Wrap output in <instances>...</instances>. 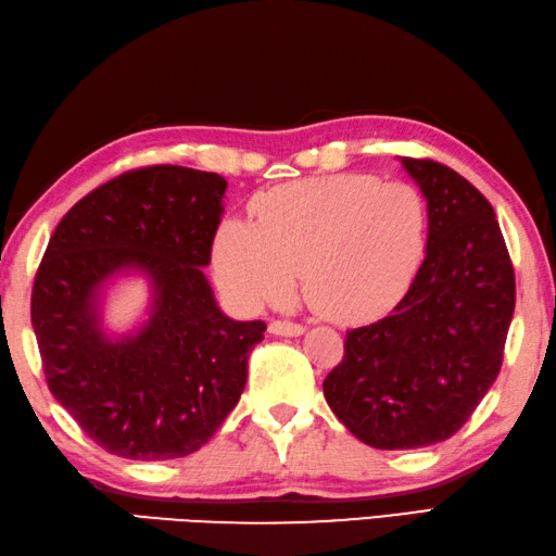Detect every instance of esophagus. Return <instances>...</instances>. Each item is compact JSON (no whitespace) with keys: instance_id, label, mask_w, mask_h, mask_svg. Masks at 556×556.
Returning a JSON list of instances; mask_svg holds the SVG:
<instances>
[{"instance_id":"obj_1","label":"esophagus","mask_w":556,"mask_h":556,"mask_svg":"<svg viewBox=\"0 0 556 556\" xmlns=\"http://www.w3.org/2000/svg\"><path fill=\"white\" fill-rule=\"evenodd\" d=\"M304 326L301 323H291V320H271L269 323V332L271 336H285V338H299L304 336Z\"/></svg>"}]
</instances>
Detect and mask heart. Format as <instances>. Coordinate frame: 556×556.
<instances>
[{
  "label": "heart",
  "mask_w": 556,
  "mask_h": 556,
  "mask_svg": "<svg viewBox=\"0 0 556 556\" xmlns=\"http://www.w3.org/2000/svg\"><path fill=\"white\" fill-rule=\"evenodd\" d=\"M250 214L224 220L214 238L218 287L245 311L289 299L301 269L320 316L375 320L408 294L428 257L430 208L406 181H289L260 194Z\"/></svg>",
  "instance_id": "obj_1"
}]
</instances>
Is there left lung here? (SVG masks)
Returning <instances> with one entry per match:
<instances>
[{"label":"left lung","mask_w":556,"mask_h":556,"mask_svg":"<svg viewBox=\"0 0 556 556\" xmlns=\"http://www.w3.org/2000/svg\"><path fill=\"white\" fill-rule=\"evenodd\" d=\"M430 208L416 285L387 318L348 332L323 381L330 410L377 450L452 438L496 381L516 311V275L486 197L454 169L401 157Z\"/></svg>","instance_id":"left-lung-1"}]
</instances>
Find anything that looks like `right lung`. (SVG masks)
Listing matches in <instances>:
<instances>
[{
    "instance_id": "obj_1",
    "label": "right lung",
    "mask_w": 556,
    "mask_h": 556,
    "mask_svg": "<svg viewBox=\"0 0 556 556\" xmlns=\"http://www.w3.org/2000/svg\"><path fill=\"white\" fill-rule=\"evenodd\" d=\"M228 181L155 165L89 191L67 211L34 281L31 323L48 389L99 447L138 462L187 457L240 401L262 320L218 308L204 269ZM143 276L147 318L103 328V294Z\"/></svg>"
}]
</instances>
